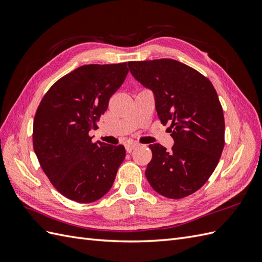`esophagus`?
Here are the masks:
<instances>
[{"mask_svg":"<svg viewBox=\"0 0 262 262\" xmlns=\"http://www.w3.org/2000/svg\"><path fill=\"white\" fill-rule=\"evenodd\" d=\"M138 146V144L137 143H127L126 145H125V148H126V151L128 152V153H130L133 149L134 148H136Z\"/></svg>","mask_w":262,"mask_h":262,"instance_id":"34e87169","label":"esophagus"}]
</instances>
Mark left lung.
Instances as JSON below:
<instances>
[{"label":"left lung","mask_w":262,"mask_h":262,"mask_svg":"<svg viewBox=\"0 0 262 262\" xmlns=\"http://www.w3.org/2000/svg\"><path fill=\"white\" fill-rule=\"evenodd\" d=\"M134 79L151 90L155 110L174 144H152L146 179L158 193L180 199L197 191L213 173L224 147L223 109L210 81L183 63L162 58L129 62Z\"/></svg>","instance_id":"obj_1"}]
</instances>
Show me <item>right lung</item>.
<instances>
[{
  "label": "right lung",
  "instance_id": "right-lung-1",
  "mask_svg": "<svg viewBox=\"0 0 262 262\" xmlns=\"http://www.w3.org/2000/svg\"><path fill=\"white\" fill-rule=\"evenodd\" d=\"M128 74L126 63L83 65L43 96L33 120V149L57 190L77 203H92L113 187L125 147L92 143L89 132L108 108Z\"/></svg>",
  "mask_w": 262,
  "mask_h": 262
}]
</instances>
